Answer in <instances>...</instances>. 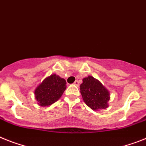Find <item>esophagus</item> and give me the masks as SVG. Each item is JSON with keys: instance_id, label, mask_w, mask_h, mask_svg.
<instances>
[{"instance_id": "34e87169", "label": "esophagus", "mask_w": 146, "mask_h": 146, "mask_svg": "<svg viewBox=\"0 0 146 146\" xmlns=\"http://www.w3.org/2000/svg\"><path fill=\"white\" fill-rule=\"evenodd\" d=\"M74 84H75V85H76V86H79V82L78 80H76V81H75V82H74Z\"/></svg>"}]
</instances>
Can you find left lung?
<instances>
[{"label":"left lung","instance_id":"8db88e82","mask_svg":"<svg viewBox=\"0 0 146 146\" xmlns=\"http://www.w3.org/2000/svg\"><path fill=\"white\" fill-rule=\"evenodd\" d=\"M82 82L80 85V92L88 107L94 111L107 108L110 93L103 84L90 76L84 78Z\"/></svg>","mask_w":146,"mask_h":146}]
</instances>
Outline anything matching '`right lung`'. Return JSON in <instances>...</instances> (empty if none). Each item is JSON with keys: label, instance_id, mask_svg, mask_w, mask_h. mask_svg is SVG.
<instances>
[{"label": "right lung", "instance_id": "obj_1", "mask_svg": "<svg viewBox=\"0 0 146 146\" xmlns=\"http://www.w3.org/2000/svg\"><path fill=\"white\" fill-rule=\"evenodd\" d=\"M66 81L56 74L45 78L35 90V97L40 106L46 107L59 100L66 89Z\"/></svg>", "mask_w": 146, "mask_h": 146}]
</instances>
